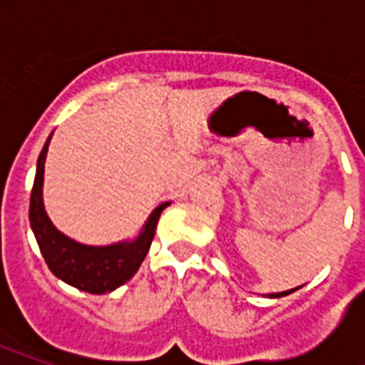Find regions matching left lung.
Masks as SVG:
<instances>
[{
	"label": "left lung",
	"mask_w": 365,
	"mask_h": 365,
	"mask_svg": "<svg viewBox=\"0 0 365 365\" xmlns=\"http://www.w3.org/2000/svg\"><path fill=\"white\" fill-rule=\"evenodd\" d=\"M301 288V286H299ZM299 288H292V289H286V292H278V294H265V297H269V299H278V297H284V295H289V294H294L295 289H299Z\"/></svg>",
	"instance_id": "1"
}]
</instances>
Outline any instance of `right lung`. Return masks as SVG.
<instances>
[{
	"label": "right lung",
	"mask_w": 365,
	"mask_h": 365,
	"mask_svg": "<svg viewBox=\"0 0 365 365\" xmlns=\"http://www.w3.org/2000/svg\"><path fill=\"white\" fill-rule=\"evenodd\" d=\"M51 138L53 134L47 138L37 159L36 180L30 197L31 231L36 235L39 250L54 277L88 294L100 295L113 292L136 274L148 255L160 214L170 202L157 206L134 239L108 246H91L70 239L68 235L54 227L43 205V176Z\"/></svg>",
	"instance_id": "1"
}]
</instances>
